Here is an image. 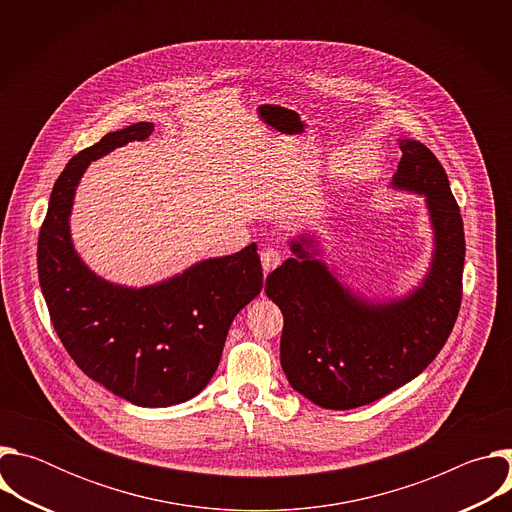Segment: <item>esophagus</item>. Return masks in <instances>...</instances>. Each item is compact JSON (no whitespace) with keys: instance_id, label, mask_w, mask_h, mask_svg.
<instances>
[{"instance_id":"esophagus-1","label":"esophagus","mask_w":512,"mask_h":512,"mask_svg":"<svg viewBox=\"0 0 512 512\" xmlns=\"http://www.w3.org/2000/svg\"><path fill=\"white\" fill-rule=\"evenodd\" d=\"M283 263V253L279 249H273V247H267L261 251V265H263V271L265 275L271 273L275 267H279Z\"/></svg>"}]
</instances>
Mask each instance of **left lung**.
Here are the masks:
<instances>
[{"label": "left lung", "instance_id": "8db88e82", "mask_svg": "<svg viewBox=\"0 0 512 512\" xmlns=\"http://www.w3.org/2000/svg\"><path fill=\"white\" fill-rule=\"evenodd\" d=\"M399 143L403 156L391 184L425 194L435 235L421 287L399 302H364L308 253V239L291 241L298 257L265 283L283 314L281 369L291 387L324 409L369 405L415 379L444 348L460 312L466 255L460 206L431 150L415 139Z\"/></svg>", "mask_w": 512, "mask_h": 512}]
</instances>
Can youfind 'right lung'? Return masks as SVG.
I'll use <instances>...</instances> for the list:
<instances>
[{"label": "right lung", "mask_w": 512, "mask_h": 512, "mask_svg": "<svg viewBox=\"0 0 512 512\" xmlns=\"http://www.w3.org/2000/svg\"><path fill=\"white\" fill-rule=\"evenodd\" d=\"M141 121L107 133L58 176L38 237V277L52 326L77 367L139 407L178 405L212 379L235 316L259 296L257 245L206 259L158 285L131 289L97 277L70 241L68 216L87 166L129 141L148 139Z\"/></svg>", "instance_id": "obj_1"}]
</instances>
